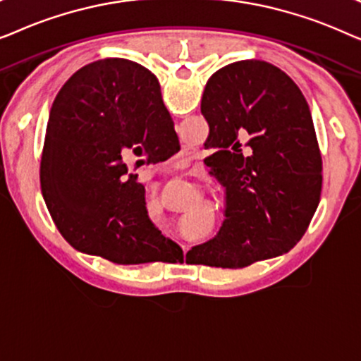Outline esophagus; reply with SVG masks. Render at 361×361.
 I'll list each match as a JSON object with an SVG mask.
<instances>
[{
  "mask_svg": "<svg viewBox=\"0 0 361 361\" xmlns=\"http://www.w3.org/2000/svg\"><path fill=\"white\" fill-rule=\"evenodd\" d=\"M184 250H185V246H184Z\"/></svg>",
  "mask_w": 361,
  "mask_h": 361,
  "instance_id": "obj_1",
  "label": "esophagus"
}]
</instances>
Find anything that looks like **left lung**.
I'll return each instance as SVG.
<instances>
[{"mask_svg":"<svg viewBox=\"0 0 361 361\" xmlns=\"http://www.w3.org/2000/svg\"><path fill=\"white\" fill-rule=\"evenodd\" d=\"M205 164L226 189L219 235L189 253L194 264L246 266L288 253L320 202L322 157L312 115L293 78L264 61L221 67L207 82Z\"/></svg>","mask_w":361,"mask_h":361,"instance_id":"left-lung-1","label":"left lung"}]
</instances>
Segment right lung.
I'll list each match as a JSON object with an SVG mask.
<instances>
[{
  "mask_svg": "<svg viewBox=\"0 0 361 361\" xmlns=\"http://www.w3.org/2000/svg\"><path fill=\"white\" fill-rule=\"evenodd\" d=\"M177 146L159 82L146 67L103 59L73 73L52 103L41 159L44 202L68 245L116 264L182 255L151 224L145 185L123 162L131 152L167 159Z\"/></svg>",
  "mask_w": 361,
  "mask_h": 361,
  "instance_id": "obj_1",
  "label": "right lung"
}]
</instances>
